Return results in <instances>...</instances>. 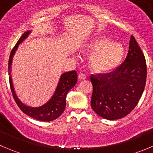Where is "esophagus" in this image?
I'll return each mask as SVG.
<instances>
[{"mask_svg": "<svg viewBox=\"0 0 153 153\" xmlns=\"http://www.w3.org/2000/svg\"><path fill=\"white\" fill-rule=\"evenodd\" d=\"M78 80H85V78H86V75L83 73H80V74H78Z\"/></svg>", "mask_w": 153, "mask_h": 153, "instance_id": "34e87169", "label": "esophagus"}]
</instances>
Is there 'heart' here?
<instances>
[{"label":"heart","instance_id":"obj_1","mask_svg":"<svg viewBox=\"0 0 153 153\" xmlns=\"http://www.w3.org/2000/svg\"><path fill=\"white\" fill-rule=\"evenodd\" d=\"M85 51L94 53L90 64L97 72H108L115 69L124 56V48L121 44L102 36L93 38Z\"/></svg>","mask_w":153,"mask_h":153}]
</instances>
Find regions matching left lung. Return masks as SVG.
Instances as JSON below:
<instances>
[{"instance_id": "obj_1", "label": "left lung", "mask_w": 153, "mask_h": 153, "mask_svg": "<svg viewBox=\"0 0 153 153\" xmlns=\"http://www.w3.org/2000/svg\"><path fill=\"white\" fill-rule=\"evenodd\" d=\"M146 62L131 35L126 59L114 71L91 75V107L99 116L116 120L128 115L137 105L146 81Z\"/></svg>"}]
</instances>
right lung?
<instances>
[{"label":"right lung","instance_id":"right-lung-1","mask_svg":"<svg viewBox=\"0 0 153 153\" xmlns=\"http://www.w3.org/2000/svg\"><path fill=\"white\" fill-rule=\"evenodd\" d=\"M30 32H31V31H25V33L21 36V38L19 39L18 42L16 43L15 47L13 48L12 51H11L9 58V62H8L9 75H10L11 72L13 57L16 51L18 48L19 44L22 42L28 36ZM77 78H78V75H77V72L75 70L62 74L60 77V79H59L55 93L51 97V99L44 105L40 107H30L22 103L19 100L16 94L11 76L9 77V81L13 97L18 106L19 107V109L24 113L26 114L28 116L31 117V118L38 120V121L51 122V121H53V120L56 119L57 118H59L65 110V104H66V102H65L66 95L68 91L72 89L75 86V84L77 83Z\"/></svg>","mask_w":153,"mask_h":153}]
</instances>
